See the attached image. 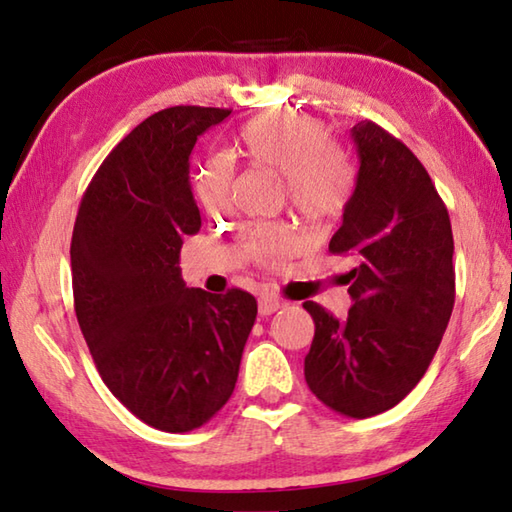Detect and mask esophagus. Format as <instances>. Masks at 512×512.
I'll return each instance as SVG.
<instances>
[{"instance_id":"1","label":"esophagus","mask_w":512,"mask_h":512,"mask_svg":"<svg viewBox=\"0 0 512 512\" xmlns=\"http://www.w3.org/2000/svg\"><path fill=\"white\" fill-rule=\"evenodd\" d=\"M285 306V303L281 301V299H276V297H261L258 299V312H261L263 317H267V315H274L276 310H281Z\"/></svg>"}]
</instances>
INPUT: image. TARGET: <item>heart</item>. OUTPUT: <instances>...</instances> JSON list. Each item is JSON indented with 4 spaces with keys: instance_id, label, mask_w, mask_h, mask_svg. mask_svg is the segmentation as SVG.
I'll return each instance as SVG.
<instances>
[{
    "instance_id": "obj_1",
    "label": "heart",
    "mask_w": 512,
    "mask_h": 512,
    "mask_svg": "<svg viewBox=\"0 0 512 512\" xmlns=\"http://www.w3.org/2000/svg\"><path fill=\"white\" fill-rule=\"evenodd\" d=\"M240 148L256 166L285 175L290 202L303 218L324 222L344 209L351 191V168L333 143L326 125L310 114L270 112L249 121L240 132ZM236 177L224 155L204 161L195 177V195L206 213L233 209ZM297 233L288 224H258L249 231L247 249L261 263H276L297 249Z\"/></svg>"
}]
</instances>
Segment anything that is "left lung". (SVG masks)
Returning <instances> with one entry per match:
<instances>
[{
	"label": "left lung",
	"mask_w": 512,
	"mask_h": 512,
	"mask_svg": "<svg viewBox=\"0 0 512 512\" xmlns=\"http://www.w3.org/2000/svg\"><path fill=\"white\" fill-rule=\"evenodd\" d=\"M360 159L330 254H351L353 306L335 319L315 301L306 382L326 407L351 418L382 414L423 378L454 308V238L432 177L405 143L360 121Z\"/></svg>",
	"instance_id": "8db88e82"
}]
</instances>
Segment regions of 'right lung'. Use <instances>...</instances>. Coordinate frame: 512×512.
Instances as JSON below:
<instances>
[{"label":"right lung","instance_id":"obj_1","mask_svg":"<svg viewBox=\"0 0 512 512\" xmlns=\"http://www.w3.org/2000/svg\"><path fill=\"white\" fill-rule=\"evenodd\" d=\"M231 110L179 105L139 123L96 170L71 236L78 326L107 389L143 423L182 434L218 414L238 380L256 299L186 288L184 238L197 137Z\"/></svg>","mask_w":512,"mask_h":512}]
</instances>
